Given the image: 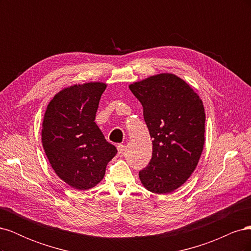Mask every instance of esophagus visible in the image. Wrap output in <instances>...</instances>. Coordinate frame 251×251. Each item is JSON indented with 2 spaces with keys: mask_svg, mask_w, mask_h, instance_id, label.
Here are the masks:
<instances>
[{
  "mask_svg": "<svg viewBox=\"0 0 251 251\" xmlns=\"http://www.w3.org/2000/svg\"><path fill=\"white\" fill-rule=\"evenodd\" d=\"M117 151H118V154H123L126 151V146H124V144H118Z\"/></svg>",
  "mask_w": 251,
  "mask_h": 251,
  "instance_id": "34e87169",
  "label": "esophagus"
}]
</instances>
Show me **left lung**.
<instances>
[{"mask_svg": "<svg viewBox=\"0 0 251 251\" xmlns=\"http://www.w3.org/2000/svg\"><path fill=\"white\" fill-rule=\"evenodd\" d=\"M143 107L153 155L139 172L155 194L176 191L191 177L204 147L205 111L200 96L177 75L160 73L128 86Z\"/></svg>", "mask_w": 251, "mask_h": 251, "instance_id": "obj_1", "label": "left lung"}]
</instances>
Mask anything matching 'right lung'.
<instances>
[{
  "label": "right lung",
  "mask_w": 251,
  "mask_h": 251,
  "mask_svg": "<svg viewBox=\"0 0 251 251\" xmlns=\"http://www.w3.org/2000/svg\"><path fill=\"white\" fill-rule=\"evenodd\" d=\"M105 88L107 83L100 81L64 88L52 98L44 115L45 153L57 176L78 191L100 183L117 153L94 121Z\"/></svg>",
  "instance_id": "right-lung-1"
}]
</instances>
